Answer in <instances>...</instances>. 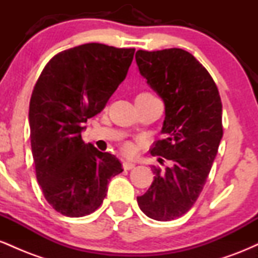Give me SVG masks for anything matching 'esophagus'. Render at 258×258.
Segmentation results:
<instances>
[{"instance_id":"esophagus-1","label":"esophagus","mask_w":258,"mask_h":258,"mask_svg":"<svg viewBox=\"0 0 258 258\" xmlns=\"http://www.w3.org/2000/svg\"><path fill=\"white\" fill-rule=\"evenodd\" d=\"M136 164L135 162H131V161H123L122 162V167L125 168V170H132V168H135Z\"/></svg>"}]
</instances>
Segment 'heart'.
Segmentation results:
<instances>
[{"mask_svg": "<svg viewBox=\"0 0 258 258\" xmlns=\"http://www.w3.org/2000/svg\"><path fill=\"white\" fill-rule=\"evenodd\" d=\"M125 150L127 153H132L133 152V146H131V144H127V146H125Z\"/></svg>", "mask_w": 258, "mask_h": 258, "instance_id": "1", "label": "heart"}]
</instances>
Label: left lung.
I'll list each match as a JSON object with an SVG mask.
<instances>
[{"label":"left lung","mask_w":258,"mask_h":258,"mask_svg":"<svg viewBox=\"0 0 258 258\" xmlns=\"http://www.w3.org/2000/svg\"><path fill=\"white\" fill-rule=\"evenodd\" d=\"M136 63L165 104L164 139L150 154L171 161L165 170L153 166L152 185L137 203L148 217L172 221L194 205L217 155L223 136L221 97L209 72L184 49L137 51Z\"/></svg>","instance_id":"8db88e82"}]
</instances>
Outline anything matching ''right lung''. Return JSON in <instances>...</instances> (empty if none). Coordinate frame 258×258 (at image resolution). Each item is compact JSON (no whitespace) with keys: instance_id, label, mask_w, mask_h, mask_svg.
Listing matches in <instances>:
<instances>
[{"instance_id":"right-lung-1","label":"right lung","mask_w":258,"mask_h":258,"mask_svg":"<svg viewBox=\"0 0 258 258\" xmlns=\"http://www.w3.org/2000/svg\"><path fill=\"white\" fill-rule=\"evenodd\" d=\"M135 48L86 43L58 53L41 73L29 106L37 182L55 211L82 217L104 200L119 159L82 141L87 119L104 109L123 81Z\"/></svg>"}]
</instances>
